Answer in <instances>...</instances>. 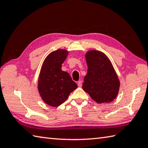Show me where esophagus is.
<instances>
[{"mask_svg":"<svg viewBox=\"0 0 148 148\" xmlns=\"http://www.w3.org/2000/svg\"><path fill=\"white\" fill-rule=\"evenodd\" d=\"M77 86H79V87H81V86H82V81H79V82H77Z\"/></svg>","mask_w":148,"mask_h":148,"instance_id":"obj_1","label":"esophagus"}]
</instances>
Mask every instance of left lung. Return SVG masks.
<instances>
[{"label": "left lung", "mask_w": 148, "mask_h": 148, "mask_svg": "<svg viewBox=\"0 0 148 148\" xmlns=\"http://www.w3.org/2000/svg\"><path fill=\"white\" fill-rule=\"evenodd\" d=\"M88 66L82 88L97 103H108L117 96L120 81L110 60L102 52L88 51L85 54Z\"/></svg>", "instance_id": "1"}]
</instances>
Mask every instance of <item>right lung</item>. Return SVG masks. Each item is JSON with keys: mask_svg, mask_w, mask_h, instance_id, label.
<instances>
[{"mask_svg": "<svg viewBox=\"0 0 148 148\" xmlns=\"http://www.w3.org/2000/svg\"><path fill=\"white\" fill-rule=\"evenodd\" d=\"M69 51L58 49L51 52L42 63L38 81V90L43 102L57 107L67 99L77 85L70 75L62 70Z\"/></svg>", "mask_w": 148, "mask_h": 148, "instance_id": "1", "label": "right lung"}]
</instances>
